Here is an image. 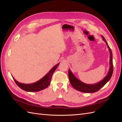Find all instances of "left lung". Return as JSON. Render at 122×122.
I'll return each mask as SVG.
<instances>
[{"label":"left lung","instance_id":"left-lung-1","mask_svg":"<svg viewBox=\"0 0 122 122\" xmlns=\"http://www.w3.org/2000/svg\"><path fill=\"white\" fill-rule=\"evenodd\" d=\"M102 39L106 43L107 47L108 48L109 51L110 52V60L109 64L110 66L109 68V71L108 72L107 75L102 81L99 82L98 83L93 84H88L83 83L81 81L79 80L76 76L72 74L70 69H68V78L69 81L72 86L76 90L81 92L85 93H92L98 92L103 86L105 85L106 83L109 81L113 73V62H112V53L110 48L108 44L107 41L105 39L103 36H102Z\"/></svg>","mask_w":122,"mask_h":122}]
</instances>
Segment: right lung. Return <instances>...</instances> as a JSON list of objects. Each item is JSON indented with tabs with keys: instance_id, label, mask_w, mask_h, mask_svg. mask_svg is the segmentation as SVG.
I'll return each instance as SVG.
<instances>
[{
	"instance_id": "1",
	"label": "right lung",
	"mask_w": 122,
	"mask_h": 122,
	"mask_svg": "<svg viewBox=\"0 0 122 122\" xmlns=\"http://www.w3.org/2000/svg\"><path fill=\"white\" fill-rule=\"evenodd\" d=\"M59 64L60 63H58L55 65L46 76H44L42 78L39 80V81L33 83H31V84H24V83H20L16 81L13 77V78L16 83V84L21 89L28 92H39L40 90L46 88L48 85H50L52 76H53L54 72L56 71V69H57Z\"/></svg>"
}]
</instances>
